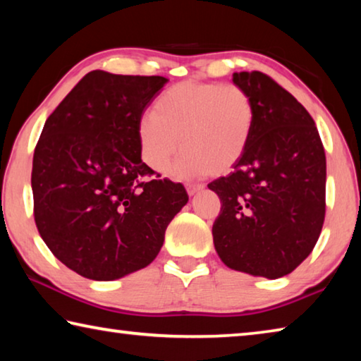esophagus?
<instances>
[{
	"instance_id": "1",
	"label": "esophagus",
	"mask_w": 361,
	"mask_h": 361,
	"mask_svg": "<svg viewBox=\"0 0 361 361\" xmlns=\"http://www.w3.org/2000/svg\"><path fill=\"white\" fill-rule=\"evenodd\" d=\"M202 189H204L202 183H188V185H186V191H188L189 195H194L195 192L202 191Z\"/></svg>"
}]
</instances>
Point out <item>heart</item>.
Returning <instances> with one entry per match:
<instances>
[{"label": "heart", "mask_w": 361, "mask_h": 361, "mask_svg": "<svg viewBox=\"0 0 361 361\" xmlns=\"http://www.w3.org/2000/svg\"><path fill=\"white\" fill-rule=\"evenodd\" d=\"M256 106L235 84L185 81L169 87L138 122L143 162L166 173L183 145L176 176L219 175L239 162L253 135Z\"/></svg>", "instance_id": "heart-1"}]
</instances>
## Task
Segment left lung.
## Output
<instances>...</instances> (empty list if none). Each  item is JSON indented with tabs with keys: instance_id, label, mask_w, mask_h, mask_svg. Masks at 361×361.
Instances as JSON below:
<instances>
[{
	"instance_id": "8db88e82",
	"label": "left lung",
	"mask_w": 361,
	"mask_h": 361,
	"mask_svg": "<svg viewBox=\"0 0 361 361\" xmlns=\"http://www.w3.org/2000/svg\"><path fill=\"white\" fill-rule=\"evenodd\" d=\"M247 89L256 121L232 172L212 181L221 210L212 228L226 266L279 279L312 252L325 221L326 157L312 116L261 71L232 75Z\"/></svg>"
}]
</instances>
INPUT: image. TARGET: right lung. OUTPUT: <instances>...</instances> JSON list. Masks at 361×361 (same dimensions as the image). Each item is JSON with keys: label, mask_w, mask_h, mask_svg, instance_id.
Returning <instances> with one entry per match:
<instances>
[{"label": "right lung", "mask_w": 361, "mask_h": 361, "mask_svg": "<svg viewBox=\"0 0 361 361\" xmlns=\"http://www.w3.org/2000/svg\"><path fill=\"white\" fill-rule=\"evenodd\" d=\"M167 81L90 71L36 143V228L54 256L85 279L106 282L148 266L188 202L185 186L157 180L140 154L138 122Z\"/></svg>", "instance_id": "obj_1"}]
</instances>
